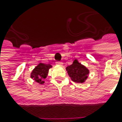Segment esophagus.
I'll use <instances>...</instances> for the list:
<instances>
[{
  "instance_id": "1",
  "label": "esophagus",
  "mask_w": 122,
  "mask_h": 122,
  "mask_svg": "<svg viewBox=\"0 0 122 122\" xmlns=\"http://www.w3.org/2000/svg\"><path fill=\"white\" fill-rule=\"evenodd\" d=\"M56 64H58V65H61V66H62V65L63 64V63L61 62H56Z\"/></svg>"
}]
</instances>
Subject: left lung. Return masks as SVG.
Returning <instances> with one entry per match:
<instances>
[{"mask_svg":"<svg viewBox=\"0 0 122 122\" xmlns=\"http://www.w3.org/2000/svg\"><path fill=\"white\" fill-rule=\"evenodd\" d=\"M66 69L71 80L78 83H83L86 81L90 73L89 69L80 63L77 59H75L73 64L68 66Z\"/></svg>","mask_w":122,"mask_h":122,"instance_id":"obj_1","label":"left lung"}]
</instances>
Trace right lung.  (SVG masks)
Wrapping results in <instances>:
<instances>
[{
    "instance_id": "1",
    "label": "right lung",
    "mask_w": 122,
    "mask_h": 122,
    "mask_svg": "<svg viewBox=\"0 0 122 122\" xmlns=\"http://www.w3.org/2000/svg\"><path fill=\"white\" fill-rule=\"evenodd\" d=\"M52 68L51 64L40 62L32 71L30 73L31 79H33L39 84H43L45 83L44 79L47 77L49 68Z\"/></svg>"
}]
</instances>
